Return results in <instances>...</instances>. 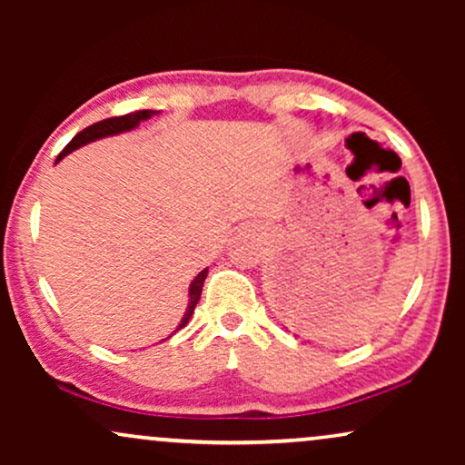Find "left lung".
<instances>
[{
	"label": "left lung",
	"instance_id": "8db88e82",
	"mask_svg": "<svg viewBox=\"0 0 465 465\" xmlns=\"http://www.w3.org/2000/svg\"><path fill=\"white\" fill-rule=\"evenodd\" d=\"M290 301H294V298H292V292H290Z\"/></svg>",
	"mask_w": 465,
	"mask_h": 465
}]
</instances>
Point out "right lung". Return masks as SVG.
<instances>
[{
	"label": "right lung",
	"mask_w": 465,
	"mask_h": 465,
	"mask_svg": "<svg viewBox=\"0 0 465 465\" xmlns=\"http://www.w3.org/2000/svg\"><path fill=\"white\" fill-rule=\"evenodd\" d=\"M156 114H158V112H154V110H139V112L126 114V116L107 118V120H101V123H94V124H91V126H86L84 131H80L78 135H75V137L72 139V142H69V143L65 145V150L61 152L59 158H56V163H59L63 156H67L69 152L82 148V145H86V143H91V142H97V139H104V137H110V135H118V133H124V131L135 129V126H137L139 123H143V120L156 116ZM205 277H207V269L201 271L199 275L194 277V282L190 283V288H188V296H190V298H188L186 313H183L180 326L175 328V332H177V330H182L183 326H186L190 317H193L196 302H199V298H201V292H203V283H205Z\"/></svg>",
	"instance_id": "right-lung-1"
}]
</instances>
